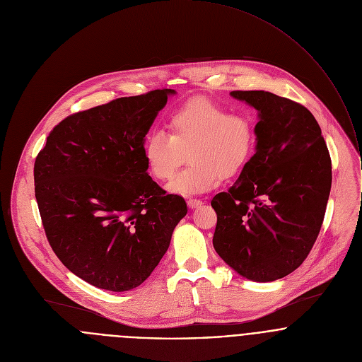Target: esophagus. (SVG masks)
<instances>
[{"mask_svg": "<svg viewBox=\"0 0 362 362\" xmlns=\"http://www.w3.org/2000/svg\"><path fill=\"white\" fill-rule=\"evenodd\" d=\"M187 204H188V206L191 208V209H197V208H199L204 202L201 201V199H195V198H189L188 201H187Z\"/></svg>", "mask_w": 362, "mask_h": 362, "instance_id": "1", "label": "esophagus"}]
</instances>
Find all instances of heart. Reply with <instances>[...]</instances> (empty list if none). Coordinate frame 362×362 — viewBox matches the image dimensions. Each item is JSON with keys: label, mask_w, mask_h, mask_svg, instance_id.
Instances as JSON below:
<instances>
[{"label": "heart", "mask_w": 362, "mask_h": 362, "mask_svg": "<svg viewBox=\"0 0 362 362\" xmlns=\"http://www.w3.org/2000/svg\"><path fill=\"white\" fill-rule=\"evenodd\" d=\"M168 134L151 132L143 143L146 167L157 181H170L185 163L191 164L168 185L180 195L202 194L245 167L255 146L252 119L208 98H194L167 118Z\"/></svg>", "instance_id": "obj_1"}]
</instances>
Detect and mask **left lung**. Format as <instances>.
<instances>
[{
	"label": "left lung",
	"instance_id": "left-lung-1",
	"mask_svg": "<svg viewBox=\"0 0 362 362\" xmlns=\"http://www.w3.org/2000/svg\"><path fill=\"white\" fill-rule=\"evenodd\" d=\"M258 111L255 153L228 192L214 197V247L241 276L269 282L295 271L319 236L332 160L315 117L268 91H232Z\"/></svg>",
	"mask_w": 362,
	"mask_h": 362
}]
</instances>
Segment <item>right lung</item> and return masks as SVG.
<instances>
[{
  "instance_id": "add662e5",
  "label": "right lung",
  "mask_w": 362,
  "mask_h": 362,
  "mask_svg": "<svg viewBox=\"0 0 362 362\" xmlns=\"http://www.w3.org/2000/svg\"><path fill=\"white\" fill-rule=\"evenodd\" d=\"M174 90L123 97L73 114L49 133L35 167V197L59 259L112 292L143 284L187 215L182 197L147 174L143 143Z\"/></svg>"
}]
</instances>
